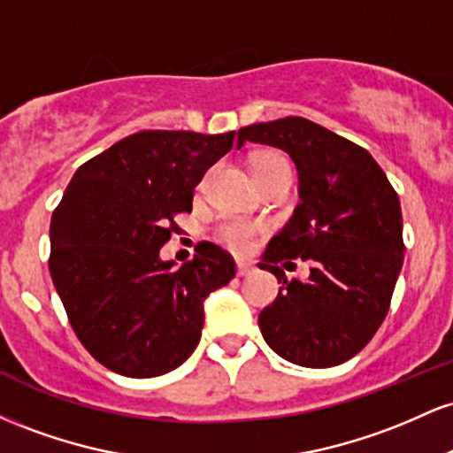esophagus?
Masks as SVG:
<instances>
[{"instance_id": "obj_1", "label": "esophagus", "mask_w": 453, "mask_h": 453, "mask_svg": "<svg viewBox=\"0 0 453 453\" xmlns=\"http://www.w3.org/2000/svg\"><path fill=\"white\" fill-rule=\"evenodd\" d=\"M236 266H238V277H247V274H251L253 270V264L247 262V259H238Z\"/></svg>"}]
</instances>
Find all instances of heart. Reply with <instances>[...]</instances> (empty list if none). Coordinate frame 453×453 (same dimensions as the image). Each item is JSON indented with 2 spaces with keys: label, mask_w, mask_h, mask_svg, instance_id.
<instances>
[{
  "label": "heart",
  "mask_w": 453,
  "mask_h": 453,
  "mask_svg": "<svg viewBox=\"0 0 453 453\" xmlns=\"http://www.w3.org/2000/svg\"><path fill=\"white\" fill-rule=\"evenodd\" d=\"M280 168H289V161L280 153H259L251 161V170L256 179ZM253 236H256V226L236 219V217H227V219L219 221V226L215 227L217 241L234 249V251H247V249H251Z\"/></svg>",
  "instance_id": "heart-1"
}]
</instances>
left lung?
I'll return each mask as SVG.
<instances>
[{
    "instance_id": "left-lung-1",
    "label": "left lung",
    "mask_w": 453,
    "mask_h": 453,
    "mask_svg": "<svg viewBox=\"0 0 453 453\" xmlns=\"http://www.w3.org/2000/svg\"><path fill=\"white\" fill-rule=\"evenodd\" d=\"M244 142L285 150L298 170L300 204L259 264L283 283L259 313L264 341L298 366L347 362L386 319L403 268L396 191L366 149L309 119L242 127L236 147ZM298 257L311 274L288 281L278 264Z\"/></svg>"
}]
</instances>
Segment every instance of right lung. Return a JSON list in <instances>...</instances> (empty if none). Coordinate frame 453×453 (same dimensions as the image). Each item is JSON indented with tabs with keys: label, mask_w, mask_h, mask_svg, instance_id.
Returning <instances> with one entry per match:
<instances>
[{
	"label": "right lung",
	"mask_w": 453,
	"mask_h": 453,
	"mask_svg": "<svg viewBox=\"0 0 453 453\" xmlns=\"http://www.w3.org/2000/svg\"><path fill=\"white\" fill-rule=\"evenodd\" d=\"M236 132H138L82 164L50 219V277L78 341L126 377H159L194 353L204 300L236 274L200 242L180 268L159 249Z\"/></svg>",
	"instance_id": "1"
}]
</instances>
